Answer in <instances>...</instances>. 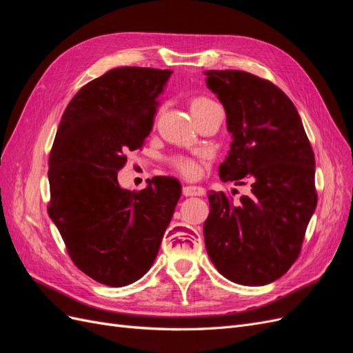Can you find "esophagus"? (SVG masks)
<instances>
[{
	"label": "esophagus",
	"mask_w": 353,
	"mask_h": 353,
	"mask_svg": "<svg viewBox=\"0 0 353 353\" xmlns=\"http://www.w3.org/2000/svg\"><path fill=\"white\" fill-rule=\"evenodd\" d=\"M183 194L185 197H193V196H203L205 194V188L197 187V185H185L183 188Z\"/></svg>",
	"instance_id": "1"
}]
</instances>
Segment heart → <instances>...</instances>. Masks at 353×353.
I'll return each mask as SVG.
<instances>
[{
  "label": "heart",
  "instance_id": "heart-1",
  "mask_svg": "<svg viewBox=\"0 0 353 353\" xmlns=\"http://www.w3.org/2000/svg\"><path fill=\"white\" fill-rule=\"evenodd\" d=\"M216 104L213 103L210 99L208 97H196L190 101V112L191 114H196L201 110H205L208 108H210V105ZM208 160V156L203 154L200 156L199 159H187V157H181V159H176L175 162V166L178 168V170L181 174H184L185 176L188 178H196L200 175L201 172V166L203 163H205Z\"/></svg>",
  "mask_w": 353,
  "mask_h": 353
}]
</instances>
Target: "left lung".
Instances as JSON below:
<instances>
[{
  "mask_svg": "<svg viewBox=\"0 0 353 353\" xmlns=\"http://www.w3.org/2000/svg\"><path fill=\"white\" fill-rule=\"evenodd\" d=\"M208 88L225 109L231 150L223 183L252 184L237 205L209 191L203 225L206 250L227 280L266 285L301 253L316 209L315 156L292 100L270 81L241 70H206Z\"/></svg>",
  "mask_w": 353,
  "mask_h": 353,
  "instance_id": "1",
  "label": "left lung"
}]
</instances>
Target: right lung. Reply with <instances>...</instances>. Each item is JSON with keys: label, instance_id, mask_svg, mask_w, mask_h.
<instances>
[{"label": "right lung", "instance_id": "right-lung-1", "mask_svg": "<svg viewBox=\"0 0 353 353\" xmlns=\"http://www.w3.org/2000/svg\"><path fill=\"white\" fill-rule=\"evenodd\" d=\"M172 70L117 68L88 82L61 116L48 160V215L69 256L92 280L123 287L153 265L181 197L175 178L138 193L117 183L126 152L150 134Z\"/></svg>", "mask_w": 353, "mask_h": 353}]
</instances>
